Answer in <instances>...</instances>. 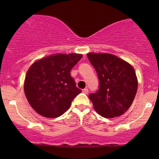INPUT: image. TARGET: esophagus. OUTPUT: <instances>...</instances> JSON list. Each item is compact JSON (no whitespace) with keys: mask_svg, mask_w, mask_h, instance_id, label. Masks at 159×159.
I'll return each instance as SVG.
<instances>
[{"mask_svg":"<svg viewBox=\"0 0 159 159\" xmlns=\"http://www.w3.org/2000/svg\"><path fill=\"white\" fill-rule=\"evenodd\" d=\"M83 93H84V94H88V93H89V89H83Z\"/></svg>","mask_w":159,"mask_h":159,"instance_id":"34e87169","label":"esophagus"}]
</instances>
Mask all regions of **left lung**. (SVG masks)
<instances>
[{"mask_svg":"<svg viewBox=\"0 0 159 159\" xmlns=\"http://www.w3.org/2000/svg\"><path fill=\"white\" fill-rule=\"evenodd\" d=\"M87 56L99 80V89L89 96L94 110L106 118L123 115L130 108L137 92L134 69L114 54L89 53Z\"/></svg>","mask_w":159,"mask_h":159,"instance_id":"1","label":"left lung"}]
</instances>
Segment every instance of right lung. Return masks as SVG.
<instances>
[{
  "mask_svg": "<svg viewBox=\"0 0 159 159\" xmlns=\"http://www.w3.org/2000/svg\"><path fill=\"white\" fill-rule=\"evenodd\" d=\"M82 54H56L35 61L27 72L24 89L33 109L46 118H57L81 92L70 70Z\"/></svg>",
  "mask_w": 159,
  "mask_h": 159,
  "instance_id": "obj_1",
  "label": "right lung"
}]
</instances>
